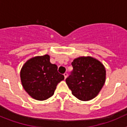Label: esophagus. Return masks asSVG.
<instances>
[{"label":"esophagus","instance_id":"34e87169","mask_svg":"<svg viewBox=\"0 0 127 127\" xmlns=\"http://www.w3.org/2000/svg\"><path fill=\"white\" fill-rule=\"evenodd\" d=\"M64 77H65V79H66L67 77V76H68V74L66 73V72H65L64 74Z\"/></svg>","mask_w":127,"mask_h":127}]
</instances>
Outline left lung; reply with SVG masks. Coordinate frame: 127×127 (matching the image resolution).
I'll return each mask as SVG.
<instances>
[{
  "label": "left lung",
  "mask_w": 127,
  "mask_h": 127,
  "mask_svg": "<svg viewBox=\"0 0 127 127\" xmlns=\"http://www.w3.org/2000/svg\"><path fill=\"white\" fill-rule=\"evenodd\" d=\"M73 70L65 79L74 96L83 101L95 98L105 81V67L101 62L90 57H82L71 64Z\"/></svg>",
  "instance_id": "left-lung-1"
}]
</instances>
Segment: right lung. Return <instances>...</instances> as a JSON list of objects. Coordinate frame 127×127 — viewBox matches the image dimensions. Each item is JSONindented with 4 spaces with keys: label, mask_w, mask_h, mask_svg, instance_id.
<instances>
[{
    "label": "right lung",
    "mask_w": 127,
    "mask_h": 127,
    "mask_svg": "<svg viewBox=\"0 0 127 127\" xmlns=\"http://www.w3.org/2000/svg\"><path fill=\"white\" fill-rule=\"evenodd\" d=\"M57 69L55 64L50 63L48 55L31 58L20 72L23 88L34 99H48L53 96L57 85L64 79Z\"/></svg>",
    "instance_id": "obj_1"
}]
</instances>
